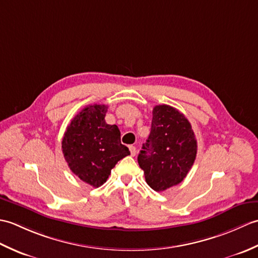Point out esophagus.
Returning <instances> with one entry per match:
<instances>
[{
    "label": "esophagus",
    "mask_w": 258,
    "mask_h": 258,
    "mask_svg": "<svg viewBox=\"0 0 258 258\" xmlns=\"http://www.w3.org/2000/svg\"><path fill=\"white\" fill-rule=\"evenodd\" d=\"M128 149H130V152H131V155L135 156L136 155V147L133 146V145H130Z\"/></svg>",
    "instance_id": "1"
}]
</instances>
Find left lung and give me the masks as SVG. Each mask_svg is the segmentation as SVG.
Here are the masks:
<instances>
[{
    "mask_svg": "<svg viewBox=\"0 0 258 258\" xmlns=\"http://www.w3.org/2000/svg\"><path fill=\"white\" fill-rule=\"evenodd\" d=\"M138 156L145 180L156 191L179 184L194 164L197 142L188 119L169 105L153 108L149 139Z\"/></svg>",
    "mask_w": 258,
    "mask_h": 258,
    "instance_id": "obj_1",
    "label": "left lung"
}]
</instances>
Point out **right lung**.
<instances>
[{
  "label": "right lung",
  "mask_w": 258,
  "mask_h": 258,
  "mask_svg": "<svg viewBox=\"0 0 258 258\" xmlns=\"http://www.w3.org/2000/svg\"><path fill=\"white\" fill-rule=\"evenodd\" d=\"M106 105H89L75 115L65 131L62 151L76 176L93 187L106 182L116 163L130 155L120 143L116 125L105 122Z\"/></svg>",
  "instance_id": "right-lung-1"
}]
</instances>
